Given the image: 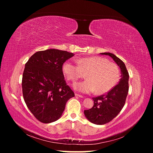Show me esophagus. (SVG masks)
<instances>
[{
	"label": "esophagus",
	"mask_w": 153,
	"mask_h": 153,
	"mask_svg": "<svg viewBox=\"0 0 153 153\" xmlns=\"http://www.w3.org/2000/svg\"><path fill=\"white\" fill-rule=\"evenodd\" d=\"M75 96H78V97H79V98H84V96L80 95V94H77V93H75Z\"/></svg>",
	"instance_id": "1"
}]
</instances>
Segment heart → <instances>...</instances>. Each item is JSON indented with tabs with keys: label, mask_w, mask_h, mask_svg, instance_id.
Listing matches in <instances>:
<instances>
[{
	"label": "heart",
	"mask_w": 153,
	"mask_h": 153,
	"mask_svg": "<svg viewBox=\"0 0 153 153\" xmlns=\"http://www.w3.org/2000/svg\"><path fill=\"white\" fill-rule=\"evenodd\" d=\"M76 63L78 65L66 61L63 64L62 70L67 79L73 82L84 76V73H86L85 80L73 85L78 91L89 93L96 91L97 94H105L112 90L119 80V68L105 58H81L77 60Z\"/></svg>",
	"instance_id": "b5f03b06"
}]
</instances>
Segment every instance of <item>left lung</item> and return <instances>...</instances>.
<instances>
[{
  "label": "left lung",
  "mask_w": 153,
  "mask_h": 153,
  "mask_svg": "<svg viewBox=\"0 0 153 153\" xmlns=\"http://www.w3.org/2000/svg\"><path fill=\"white\" fill-rule=\"evenodd\" d=\"M109 55L121 69V78L119 84L106 94L92 98L94 106L91 109L85 110L84 114L89 121L95 124L108 123L121 112L126 102L129 90V74L124 63L113 53H101Z\"/></svg>",
  "instance_id": "8db88e82"
}]
</instances>
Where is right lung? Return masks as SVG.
<instances>
[{
    "mask_svg": "<svg viewBox=\"0 0 153 153\" xmlns=\"http://www.w3.org/2000/svg\"><path fill=\"white\" fill-rule=\"evenodd\" d=\"M73 55L67 51L48 49L36 52L25 64L23 96L31 113L41 123L58 120L67 101L75 96L62 70L63 64Z\"/></svg>",
    "mask_w": 153,
    "mask_h": 153,
    "instance_id": "1",
    "label": "right lung"
}]
</instances>
